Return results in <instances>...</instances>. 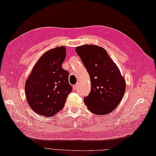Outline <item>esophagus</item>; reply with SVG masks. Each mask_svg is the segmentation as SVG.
Instances as JSON below:
<instances>
[{
	"label": "esophagus",
	"instance_id": "34e87169",
	"mask_svg": "<svg viewBox=\"0 0 156 156\" xmlns=\"http://www.w3.org/2000/svg\"><path fill=\"white\" fill-rule=\"evenodd\" d=\"M77 86H78V83H77V84H75V85H73V89L74 90H76V88H77Z\"/></svg>",
	"mask_w": 156,
	"mask_h": 156
}]
</instances>
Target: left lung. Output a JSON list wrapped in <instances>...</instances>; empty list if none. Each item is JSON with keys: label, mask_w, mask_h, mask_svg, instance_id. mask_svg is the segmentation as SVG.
<instances>
[{"label": "left lung", "mask_w": 156, "mask_h": 156, "mask_svg": "<svg viewBox=\"0 0 156 156\" xmlns=\"http://www.w3.org/2000/svg\"><path fill=\"white\" fill-rule=\"evenodd\" d=\"M76 53L87 68L91 81V90L84 97V103L94 114H108L119 105L124 95L126 87L124 78L101 47L79 46Z\"/></svg>", "instance_id": "obj_1"}]
</instances>
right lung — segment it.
<instances>
[{"label":"right lung","instance_id":"1","mask_svg":"<svg viewBox=\"0 0 156 156\" xmlns=\"http://www.w3.org/2000/svg\"><path fill=\"white\" fill-rule=\"evenodd\" d=\"M66 56L64 46L45 52L26 81L27 102L38 115L47 117L55 115L64 108L68 94L72 91L68 72L62 68Z\"/></svg>","mask_w":156,"mask_h":156}]
</instances>
